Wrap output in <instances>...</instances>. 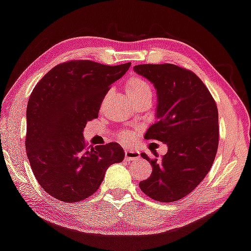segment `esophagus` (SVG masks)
<instances>
[{
  "label": "esophagus",
  "mask_w": 251,
  "mask_h": 251,
  "mask_svg": "<svg viewBox=\"0 0 251 251\" xmlns=\"http://www.w3.org/2000/svg\"><path fill=\"white\" fill-rule=\"evenodd\" d=\"M125 153H126V161H131V160H137L140 158V153H139V151L134 149H126Z\"/></svg>",
  "instance_id": "1"
}]
</instances>
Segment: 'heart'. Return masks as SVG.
<instances>
[{
	"label": "heart",
	"instance_id": "b5f03b06",
	"mask_svg": "<svg viewBox=\"0 0 251 251\" xmlns=\"http://www.w3.org/2000/svg\"><path fill=\"white\" fill-rule=\"evenodd\" d=\"M126 92L128 93L129 98L132 100L134 98L141 97L143 94H151L152 93V89H151V85L149 82L146 79H143L141 76H132L126 81ZM133 135L130 131H122L118 134V139L123 142H129L132 140Z\"/></svg>",
	"mask_w": 251,
	"mask_h": 251
}]
</instances>
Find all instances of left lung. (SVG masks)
<instances>
[{
    "mask_svg": "<svg viewBox=\"0 0 251 251\" xmlns=\"http://www.w3.org/2000/svg\"><path fill=\"white\" fill-rule=\"evenodd\" d=\"M138 75L157 89V121L148 129L147 140L167 143L168 152L150 162L152 174L139 186L151 199L172 202L190 194L215 161L219 143L218 109L198 75L178 65L139 64Z\"/></svg>",
    "mask_w": 251,
    "mask_h": 251,
    "instance_id": "left-lung-1",
    "label": "left lung"
}]
</instances>
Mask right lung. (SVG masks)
Masks as SVG:
<instances>
[{
	"mask_svg": "<svg viewBox=\"0 0 251 251\" xmlns=\"http://www.w3.org/2000/svg\"><path fill=\"white\" fill-rule=\"evenodd\" d=\"M130 65L67 61L33 89L26 108V154L40 186L55 199L71 203L87 199L111 164L125 158L116 142L88 147L82 132L98 118L111 84Z\"/></svg>",
	"mask_w": 251,
	"mask_h": 251,
	"instance_id": "obj_1",
	"label": "right lung"
}]
</instances>
